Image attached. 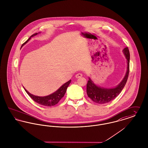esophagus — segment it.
Wrapping results in <instances>:
<instances>
[{
  "mask_svg": "<svg viewBox=\"0 0 148 148\" xmlns=\"http://www.w3.org/2000/svg\"><path fill=\"white\" fill-rule=\"evenodd\" d=\"M82 76V75L81 73H79L76 75V78H79V77H81Z\"/></svg>",
  "mask_w": 148,
  "mask_h": 148,
  "instance_id": "esophagus-1",
  "label": "esophagus"
}]
</instances>
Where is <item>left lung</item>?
Returning <instances> with one entry per match:
<instances>
[{
    "label": "left lung",
    "instance_id": "8db88e82",
    "mask_svg": "<svg viewBox=\"0 0 148 148\" xmlns=\"http://www.w3.org/2000/svg\"><path fill=\"white\" fill-rule=\"evenodd\" d=\"M123 53L127 59V67L126 75L122 81L114 88H104L96 85L93 81L89 78L87 83L86 92L90 98L94 102L98 104L108 103L116 98L121 93L125 87L128 79L130 67V51L128 47L124 48Z\"/></svg>",
    "mask_w": 148,
    "mask_h": 148
}]
</instances>
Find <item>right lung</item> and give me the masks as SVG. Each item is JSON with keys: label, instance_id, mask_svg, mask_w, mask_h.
<instances>
[{"label": "right lung", "instance_id": "obj_1", "mask_svg": "<svg viewBox=\"0 0 148 148\" xmlns=\"http://www.w3.org/2000/svg\"><path fill=\"white\" fill-rule=\"evenodd\" d=\"M38 34V33H35V34H33L31 36H30L29 39H28V40L25 43H23L22 44V46L24 44H25L26 43H27L30 40L31 37H33ZM71 79H70L68 82L64 84L54 92L52 93L49 95L45 96V97H38V96L30 94V92L25 88H23L26 91V92L27 93V94L35 102L39 103L41 105L44 106L51 107V106H55L56 104H57L59 102V100L64 97V95L67 91V89L68 86H69V84L71 83Z\"/></svg>", "mask_w": 148, "mask_h": 148}]
</instances>
